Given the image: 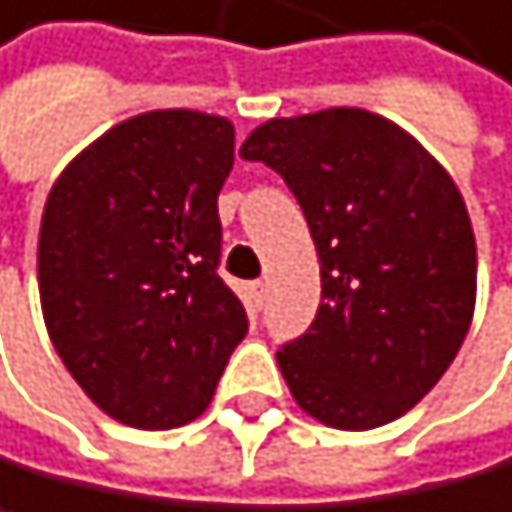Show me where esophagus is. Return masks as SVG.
Listing matches in <instances>:
<instances>
[{"label":"esophagus","instance_id":"1","mask_svg":"<svg viewBox=\"0 0 512 512\" xmlns=\"http://www.w3.org/2000/svg\"><path fill=\"white\" fill-rule=\"evenodd\" d=\"M251 294H254V300H258V303H264V297H267V281H254L251 284Z\"/></svg>","mask_w":512,"mask_h":512}]
</instances>
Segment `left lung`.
<instances>
[{"label":"left lung","instance_id":"obj_1","mask_svg":"<svg viewBox=\"0 0 512 512\" xmlns=\"http://www.w3.org/2000/svg\"><path fill=\"white\" fill-rule=\"evenodd\" d=\"M241 156L281 172L320 258V310L281 346L294 402L340 431L389 425L451 366L477 303L464 195L398 123L359 107L267 120Z\"/></svg>","mask_w":512,"mask_h":512}]
</instances>
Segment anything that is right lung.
Listing matches in <instances>:
<instances>
[{"label": "right lung", "instance_id": "1", "mask_svg": "<svg viewBox=\"0 0 512 512\" xmlns=\"http://www.w3.org/2000/svg\"><path fill=\"white\" fill-rule=\"evenodd\" d=\"M231 163V120L150 110L97 136L48 192L38 231L48 336L120 425L195 421L248 333L245 307L218 277V192Z\"/></svg>", "mask_w": 512, "mask_h": 512}]
</instances>
